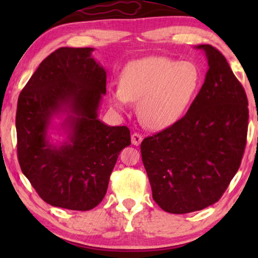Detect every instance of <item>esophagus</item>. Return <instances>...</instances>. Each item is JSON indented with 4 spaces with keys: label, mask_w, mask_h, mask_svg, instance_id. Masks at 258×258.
Returning a JSON list of instances; mask_svg holds the SVG:
<instances>
[{
    "label": "esophagus",
    "mask_w": 258,
    "mask_h": 258,
    "mask_svg": "<svg viewBox=\"0 0 258 258\" xmlns=\"http://www.w3.org/2000/svg\"><path fill=\"white\" fill-rule=\"evenodd\" d=\"M142 140H143V136L139 133H134L132 135V143L134 146H140L141 142H142Z\"/></svg>",
    "instance_id": "34e87169"
}]
</instances>
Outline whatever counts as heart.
<instances>
[{
	"label": "heart",
	"instance_id": "b5f03b06",
	"mask_svg": "<svg viewBox=\"0 0 258 258\" xmlns=\"http://www.w3.org/2000/svg\"><path fill=\"white\" fill-rule=\"evenodd\" d=\"M200 86L201 73L195 63L153 56L130 63L110 98L118 109L129 101H139L137 112L143 124L164 130L183 117Z\"/></svg>",
	"mask_w": 258,
	"mask_h": 258
}]
</instances>
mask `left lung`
<instances>
[{
    "instance_id": "obj_1",
    "label": "left lung",
    "mask_w": 258,
    "mask_h": 258,
    "mask_svg": "<svg viewBox=\"0 0 258 258\" xmlns=\"http://www.w3.org/2000/svg\"><path fill=\"white\" fill-rule=\"evenodd\" d=\"M209 69L185 116L141 143L153 199L170 214L202 210L237 172L248 134V98L227 59L210 44Z\"/></svg>"
}]
</instances>
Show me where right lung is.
I'll list each match as a JSON object with an SVG mask.
<instances>
[{
    "instance_id": "1",
    "label": "right lung",
    "mask_w": 258,
    "mask_h": 258,
    "mask_svg": "<svg viewBox=\"0 0 258 258\" xmlns=\"http://www.w3.org/2000/svg\"><path fill=\"white\" fill-rule=\"evenodd\" d=\"M93 48L62 47L51 52L17 101V157L38 196L52 207L87 211L101 203L123 148L128 126L97 118L107 73L91 57ZM69 114L62 125L69 141L51 145L47 129L54 114Z\"/></svg>"
}]
</instances>
